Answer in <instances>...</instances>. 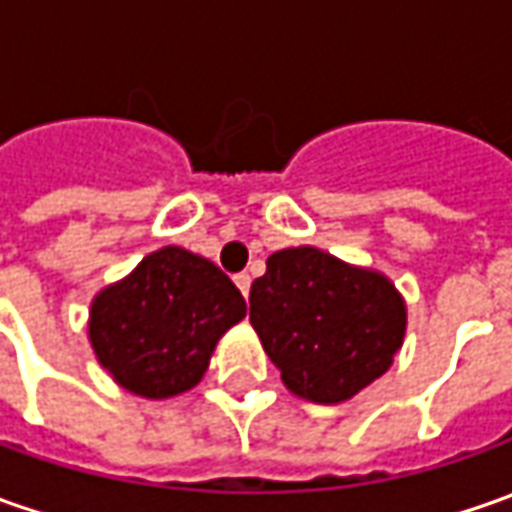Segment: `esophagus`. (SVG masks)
<instances>
[{
    "instance_id": "1",
    "label": "esophagus",
    "mask_w": 512,
    "mask_h": 512,
    "mask_svg": "<svg viewBox=\"0 0 512 512\" xmlns=\"http://www.w3.org/2000/svg\"><path fill=\"white\" fill-rule=\"evenodd\" d=\"M235 286H238L243 297H249V289H252V277H249L246 272L235 274Z\"/></svg>"
}]
</instances>
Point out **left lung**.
I'll return each mask as SVG.
<instances>
[{
    "mask_svg": "<svg viewBox=\"0 0 512 512\" xmlns=\"http://www.w3.org/2000/svg\"><path fill=\"white\" fill-rule=\"evenodd\" d=\"M249 320L291 394L334 405L382 377L405 337L388 277L314 246L274 252L249 291Z\"/></svg>",
    "mask_w": 512,
    "mask_h": 512,
    "instance_id": "1",
    "label": "left lung"
}]
</instances>
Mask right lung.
Listing matches in <instances>:
<instances>
[{"mask_svg": "<svg viewBox=\"0 0 512 512\" xmlns=\"http://www.w3.org/2000/svg\"><path fill=\"white\" fill-rule=\"evenodd\" d=\"M243 317V294L215 263L164 246L93 300L90 343L121 388L164 399L201 382L221 334Z\"/></svg>", "mask_w": 512, "mask_h": 512, "instance_id": "add662e5", "label": "right lung"}]
</instances>
